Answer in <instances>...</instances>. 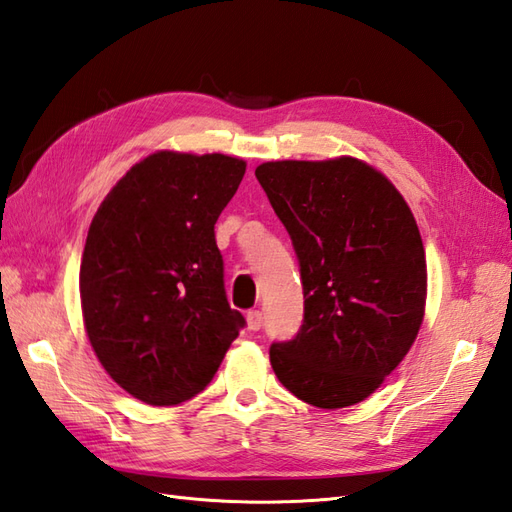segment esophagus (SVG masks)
<instances>
[{"instance_id": "obj_1", "label": "esophagus", "mask_w": 512, "mask_h": 512, "mask_svg": "<svg viewBox=\"0 0 512 512\" xmlns=\"http://www.w3.org/2000/svg\"><path fill=\"white\" fill-rule=\"evenodd\" d=\"M246 324H248V329L251 331H259L261 326H264V313L261 311H248L246 313Z\"/></svg>"}]
</instances>
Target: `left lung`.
I'll return each instance as SVG.
<instances>
[{"instance_id":"obj_1","label":"left lung","mask_w":512,"mask_h":512,"mask_svg":"<svg viewBox=\"0 0 512 512\" xmlns=\"http://www.w3.org/2000/svg\"><path fill=\"white\" fill-rule=\"evenodd\" d=\"M255 177L292 238L303 326L270 346L285 389L320 409L374 393L413 346L426 305V255L393 183L355 157L266 162Z\"/></svg>"}]
</instances>
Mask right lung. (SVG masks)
<instances>
[{
  "mask_svg": "<svg viewBox=\"0 0 512 512\" xmlns=\"http://www.w3.org/2000/svg\"><path fill=\"white\" fill-rule=\"evenodd\" d=\"M244 170L222 153H153L90 222L80 268L86 333L114 383L142 402L173 406L201 393L244 329L214 233Z\"/></svg>",
  "mask_w": 512,
  "mask_h": 512,
  "instance_id": "obj_1",
  "label": "right lung"
}]
</instances>
